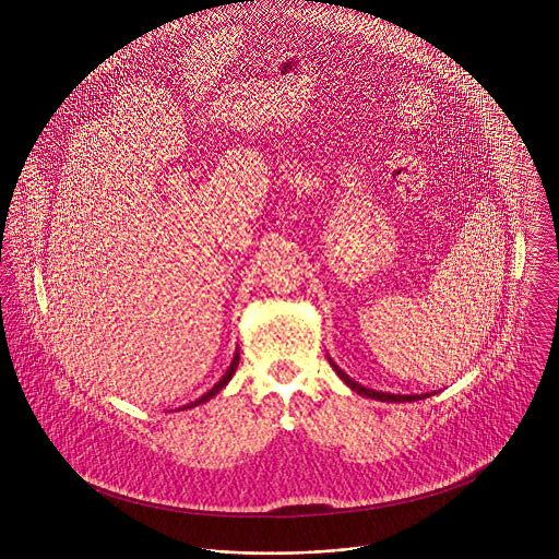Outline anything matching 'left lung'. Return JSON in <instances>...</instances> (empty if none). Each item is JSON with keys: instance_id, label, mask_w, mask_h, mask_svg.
I'll use <instances>...</instances> for the list:
<instances>
[{"instance_id": "1", "label": "left lung", "mask_w": 559, "mask_h": 559, "mask_svg": "<svg viewBox=\"0 0 559 559\" xmlns=\"http://www.w3.org/2000/svg\"><path fill=\"white\" fill-rule=\"evenodd\" d=\"M329 359V364H331V368L335 370V374L353 390V392H357L359 396H366V399L372 400H381V402H413V400H424L428 399V396H432L435 392H430V394H406V396H402V394H390V392H377V390H370V388H364V385H359L357 381H353L331 357H326Z\"/></svg>"}]
</instances>
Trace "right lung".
Here are the masks:
<instances>
[{"label":"right lung","mask_w":559,"mask_h":559,"mask_svg":"<svg viewBox=\"0 0 559 559\" xmlns=\"http://www.w3.org/2000/svg\"><path fill=\"white\" fill-rule=\"evenodd\" d=\"M239 348H237V353H235V357H233V361H230V368L226 370V374H224V377H222V379H219V381H217V383H215V385H213V388H211V390H209L204 396H200V399L195 400V402H189V404H185V406H180V408H193V406H198V404H204L206 400H211L213 396H217V394H219V392H222V390H224V388L230 383L233 374L237 372V368H239Z\"/></svg>","instance_id":"1"}]
</instances>
